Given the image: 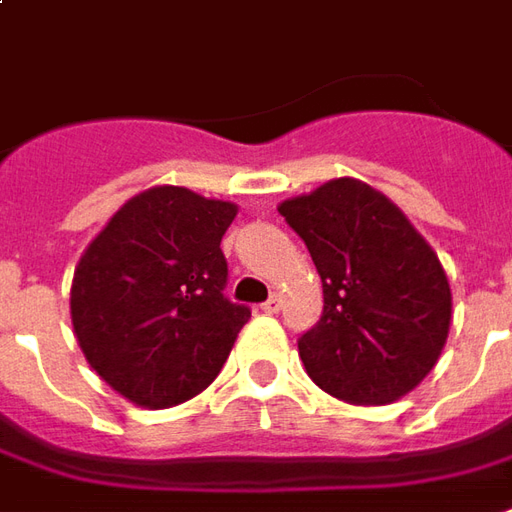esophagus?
<instances>
[{
	"mask_svg": "<svg viewBox=\"0 0 512 512\" xmlns=\"http://www.w3.org/2000/svg\"><path fill=\"white\" fill-rule=\"evenodd\" d=\"M280 307H282V299L277 296V293H274V296H268L266 302L260 305V310H263V313H268V316H274V313H280Z\"/></svg>",
	"mask_w": 512,
	"mask_h": 512,
	"instance_id": "esophagus-1",
	"label": "esophagus"
}]
</instances>
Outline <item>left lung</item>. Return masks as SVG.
Returning a JSON list of instances; mask_svg holds the SVG:
<instances>
[{
	"instance_id": "left-lung-1",
	"label": "left lung",
	"mask_w": 512,
	"mask_h": 512,
	"mask_svg": "<svg viewBox=\"0 0 512 512\" xmlns=\"http://www.w3.org/2000/svg\"><path fill=\"white\" fill-rule=\"evenodd\" d=\"M316 263L324 313L299 338L321 391L349 405H391L441 357L452 291L441 260L388 196L352 177L280 207Z\"/></svg>"
}]
</instances>
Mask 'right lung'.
I'll return each mask as SVG.
<instances>
[{
    "mask_svg": "<svg viewBox=\"0 0 512 512\" xmlns=\"http://www.w3.org/2000/svg\"><path fill=\"white\" fill-rule=\"evenodd\" d=\"M238 207L155 185L82 252L71 324L96 374L132 405L188 402L219 377L252 310L224 296L221 238Z\"/></svg>",
    "mask_w": 512,
    "mask_h": 512,
    "instance_id": "right-lung-1",
    "label": "right lung"
}]
</instances>
